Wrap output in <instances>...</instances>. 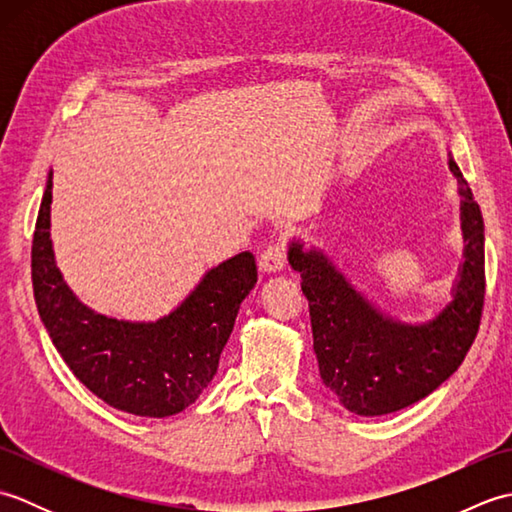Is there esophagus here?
<instances>
[{
  "label": "esophagus",
  "instance_id": "obj_1",
  "mask_svg": "<svg viewBox=\"0 0 512 512\" xmlns=\"http://www.w3.org/2000/svg\"><path fill=\"white\" fill-rule=\"evenodd\" d=\"M286 266V248L284 244H270L264 248V253L259 255V268L264 273H277Z\"/></svg>",
  "mask_w": 512,
  "mask_h": 512
}]
</instances>
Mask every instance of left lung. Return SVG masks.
<instances>
[{"label": "left lung", "instance_id": "8db88e82", "mask_svg": "<svg viewBox=\"0 0 512 512\" xmlns=\"http://www.w3.org/2000/svg\"><path fill=\"white\" fill-rule=\"evenodd\" d=\"M462 195L464 264L436 319L409 325L385 317L321 250L292 242L290 266L308 299L314 354L325 387L356 416H385L438 389L464 361L484 310V220L469 182L449 158Z\"/></svg>", "mask_w": 512, "mask_h": 512}]
</instances>
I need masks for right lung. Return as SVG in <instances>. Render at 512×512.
Here are the masks:
<instances>
[{"label": "right lung", "mask_w": 512, "mask_h": 512, "mask_svg": "<svg viewBox=\"0 0 512 512\" xmlns=\"http://www.w3.org/2000/svg\"><path fill=\"white\" fill-rule=\"evenodd\" d=\"M52 171L32 237L39 317L72 374L94 396L134 416L165 418L193 405L211 383L235 317L257 284L253 253L204 275L167 317L132 323L90 310L65 286L50 239Z\"/></svg>", "instance_id": "obj_1"}]
</instances>
